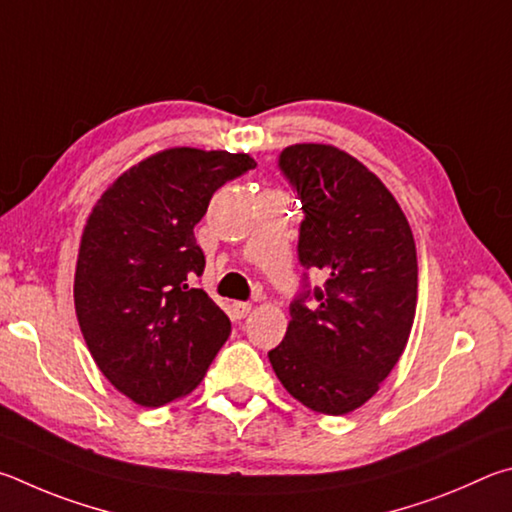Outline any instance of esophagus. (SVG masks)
Returning a JSON list of instances; mask_svg holds the SVG:
<instances>
[{"label": "esophagus", "mask_w": 512, "mask_h": 512, "mask_svg": "<svg viewBox=\"0 0 512 512\" xmlns=\"http://www.w3.org/2000/svg\"><path fill=\"white\" fill-rule=\"evenodd\" d=\"M249 312H251V303H242V301L231 303V317L233 319H245Z\"/></svg>", "instance_id": "obj_1"}]
</instances>
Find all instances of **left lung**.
Segmentation results:
<instances>
[{
  "instance_id": "8db88e82",
  "label": "left lung",
  "mask_w": 512,
  "mask_h": 512,
  "mask_svg": "<svg viewBox=\"0 0 512 512\" xmlns=\"http://www.w3.org/2000/svg\"><path fill=\"white\" fill-rule=\"evenodd\" d=\"M279 168L297 188L299 261L326 283L290 303L276 378L312 411L344 416L380 389L405 351L418 301V258L396 197L362 161L328 143H294ZM312 293L315 307H306Z\"/></svg>"
}]
</instances>
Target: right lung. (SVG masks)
<instances>
[{
  "label": "right lung",
  "mask_w": 512,
  "mask_h": 512,
  "mask_svg": "<svg viewBox=\"0 0 512 512\" xmlns=\"http://www.w3.org/2000/svg\"><path fill=\"white\" fill-rule=\"evenodd\" d=\"M256 161L245 152L168 148L125 170L94 204L74 276L80 333L114 389L141 407L188 396L231 335L200 288L195 224L213 193Z\"/></svg>",
  "instance_id": "add662e5"
}]
</instances>
